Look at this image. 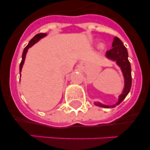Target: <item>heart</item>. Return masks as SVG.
Listing matches in <instances>:
<instances>
[{"label":"heart","mask_w":150,"mask_h":150,"mask_svg":"<svg viewBox=\"0 0 150 150\" xmlns=\"http://www.w3.org/2000/svg\"><path fill=\"white\" fill-rule=\"evenodd\" d=\"M104 44H103V43H101V44H100V48H101V49H103V48H104Z\"/></svg>","instance_id":"b5f03b06"}]
</instances>
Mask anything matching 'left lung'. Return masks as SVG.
Listing matches in <instances>:
<instances>
[{
	"mask_svg": "<svg viewBox=\"0 0 150 150\" xmlns=\"http://www.w3.org/2000/svg\"><path fill=\"white\" fill-rule=\"evenodd\" d=\"M112 46V48L111 50L107 51L106 55L109 59L116 61L118 65L121 67L125 77V88L119 98V101L116 105L111 107V106L104 105L100 103H95L96 105L102 107H114L118 104H120L128 95L132 87V68H131V64L128 59V55L126 47L124 46L121 40L116 37L113 40Z\"/></svg>",
	"mask_w": 150,
	"mask_h": 150,
	"instance_id": "8db88e82",
	"label": "left lung"
}]
</instances>
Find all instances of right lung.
Here are the masks:
<instances>
[{
	"mask_svg": "<svg viewBox=\"0 0 150 150\" xmlns=\"http://www.w3.org/2000/svg\"><path fill=\"white\" fill-rule=\"evenodd\" d=\"M46 35V34H43V33H40V34H36L34 38L30 40L28 44L26 46V47L24 49V50H23V53H22V61H21L20 65H19V71H22V65H23L24 61H25V55H26V53H27V51H28V48H30V46H32V45H34L35 43H37V42H38V41L39 40L40 38H43V37H45Z\"/></svg>",
	"mask_w": 150,
	"mask_h": 150,
	"instance_id": "1",
	"label": "right lung"
}]
</instances>
